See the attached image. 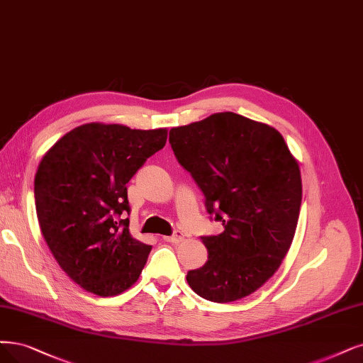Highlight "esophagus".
Instances as JSON below:
<instances>
[{
	"label": "esophagus",
	"instance_id": "obj_1",
	"mask_svg": "<svg viewBox=\"0 0 363 363\" xmlns=\"http://www.w3.org/2000/svg\"><path fill=\"white\" fill-rule=\"evenodd\" d=\"M184 238H185L184 233L177 230L172 236H164V240H166V242H170V244H179L184 240Z\"/></svg>",
	"mask_w": 363,
	"mask_h": 363
}]
</instances>
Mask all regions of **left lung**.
Listing matches in <instances>:
<instances>
[{
    "label": "left lung",
    "instance_id": "1",
    "mask_svg": "<svg viewBox=\"0 0 363 363\" xmlns=\"http://www.w3.org/2000/svg\"><path fill=\"white\" fill-rule=\"evenodd\" d=\"M169 142L224 227L202 236L208 262L186 281L206 301L242 299L277 272L291 245L302 202L298 161L274 127L233 112L174 127Z\"/></svg>",
    "mask_w": 363,
    "mask_h": 363
}]
</instances>
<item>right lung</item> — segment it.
Listing matches in <instances>:
<instances>
[{"mask_svg": "<svg viewBox=\"0 0 363 363\" xmlns=\"http://www.w3.org/2000/svg\"><path fill=\"white\" fill-rule=\"evenodd\" d=\"M166 140V128L91 123L67 133L40 161V229L61 269L86 291L115 296L138 281L152 247L130 233L127 182Z\"/></svg>", "mask_w": 363, "mask_h": 363, "instance_id": "add662e5", "label": "right lung"}]
</instances>
